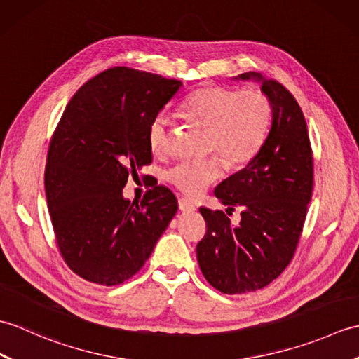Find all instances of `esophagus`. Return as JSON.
Instances as JSON below:
<instances>
[{
  "label": "esophagus",
  "mask_w": 359,
  "mask_h": 359,
  "mask_svg": "<svg viewBox=\"0 0 359 359\" xmlns=\"http://www.w3.org/2000/svg\"><path fill=\"white\" fill-rule=\"evenodd\" d=\"M179 208L180 211H194L196 205L189 199H187V197H182V199H179Z\"/></svg>",
  "instance_id": "esophagus-1"
}]
</instances>
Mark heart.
Masks as SVG:
<instances>
[{"label":"heart","mask_w":359,"mask_h":359,"mask_svg":"<svg viewBox=\"0 0 359 359\" xmlns=\"http://www.w3.org/2000/svg\"><path fill=\"white\" fill-rule=\"evenodd\" d=\"M185 120L208 129L207 148L222 156L230 166L253 160L269 137L273 123V103L259 89H236L205 85L193 90L180 104ZM148 144L156 156H165L171 144V120L163 114L148 125ZM224 175L219 156L187 160L171 168L166 179L189 197H197Z\"/></svg>","instance_id":"b5f03b06"}]
</instances>
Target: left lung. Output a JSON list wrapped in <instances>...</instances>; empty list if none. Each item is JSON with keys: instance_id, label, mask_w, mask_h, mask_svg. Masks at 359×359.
I'll use <instances>...</instances> for the list:
<instances>
[{"instance_id": "1", "label": "left lung", "mask_w": 359, "mask_h": 359, "mask_svg": "<svg viewBox=\"0 0 359 359\" xmlns=\"http://www.w3.org/2000/svg\"><path fill=\"white\" fill-rule=\"evenodd\" d=\"M261 81L273 103V123L259 154L216 188L228 207L241 208L234 227L224 211L201 208L207 231L196 253L205 279L225 294L256 292L292 262L313 191V152L299 104L276 80Z\"/></svg>"}]
</instances>
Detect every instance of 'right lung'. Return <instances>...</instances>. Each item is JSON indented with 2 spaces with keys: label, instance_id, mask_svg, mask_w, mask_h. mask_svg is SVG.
I'll return each instance as SVG.
<instances>
[{
  "label": "right lung",
  "instance_id": "1",
  "mask_svg": "<svg viewBox=\"0 0 359 359\" xmlns=\"http://www.w3.org/2000/svg\"><path fill=\"white\" fill-rule=\"evenodd\" d=\"M180 80L116 66L88 80L52 134L44 188L63 261L80 278L118 285L148 261L177 211L170 188L123 199L128 177L151 165L148 125Z\"/></svg>",
  "mask_w": 359,
  "mask_h": 359
}]
</instances>
